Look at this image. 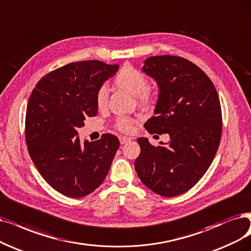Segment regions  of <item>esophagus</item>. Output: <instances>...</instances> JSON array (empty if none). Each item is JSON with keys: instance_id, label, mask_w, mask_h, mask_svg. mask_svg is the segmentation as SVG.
<instances>
[{"instance_id": "34e87169", "label": "esophagus", "mask_w": 251, "mask_h": 251, "mask_svg": "<svg viewBox=\"0 0 251 251\" xmlns=\"http://www.w3.org/2000/svg\"><path fill=\"white\" fill-rule=\"evenodd\" d=\"M129 141H131V138H128V137H119L120 144H126V143H127Z\"/></svg>"}]
</instances>
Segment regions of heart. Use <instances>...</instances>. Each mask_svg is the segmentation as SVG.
<instances>
[{"instance_id":"1","label":"heart","mask_w":251,"mask_h":251,"mask_svg":"<svg viewBox=\"0 0 251 251\" xmlns=\"http://www.w3.org/2000/svg\"><path fill=\"white\" fill-rule=\"evenodd\" d=\"M114 84L118 88L138 97L141 101H147L149 96L147 93L148 82L147 79L140 71L132 66H124L114 78ZM108 101V89L104 85L100 87L97 94V105L99 108H104ZM117 127L123 132H131L133 122L126 117H120L117 119Z\"/></svg>"}]
</instances>
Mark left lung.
Here are the masks:
<instances>
[{"instance_id": "1", "label": "left lung", "mask_w": 251, "mask_h": 251, "mask_svg": "<svg viewBox=\"0 0 251 251\" xmlns=\"http://www.w3.org/2000/svg\"><path fill=\"white\" fill-rule=\"evenodd\" d=\"M141 70L158 87L154 116L144 126L170 140L153 146L138 138L135 169L152 192L176 197L203 177L216 154L223 127L219 98L209 77L183 57L150 56Z\"/></svg>"}]
</instances>
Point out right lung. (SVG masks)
Masks as SVG:
<instances>
[{"label": "right lung", "mask_w": 251, "mask_h": 251, "mask_svg": "<svg viewBox=\"0 0 251 251\" xmlns=\"http://www.w3.org/2000/svg\"><path fill=\"white\" fill-rule=\"evenodd\" d=\"M119 65L77 62L58 68L37 83L25 115V141L39 173L58 193L82 198L106 178L119 140L105 134L80 142L78 128L98 114L97 94Z\"/></svg>", "instance_id": "add662e5"}]
</instances>
